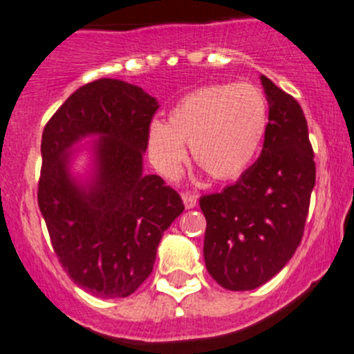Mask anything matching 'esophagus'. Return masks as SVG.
<instances>
[{
	"mask_svg": "<svg viewBox=\"0 0 354 354\" xmlns=\"http://www.w3.org/2000/svg\"><path fill=\"white\" fill-rule=\"evenodd\" d=\"M181 198H183V203L187 209H194L195 205H197V197L192 194H183L181 195Z\"/></svg>",
	"mask_w": 354,
	"mask_h": 354,
	"instance_id": "34e87169",
	"label": "esophagus"
}]
</instances>
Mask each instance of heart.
Instances as JSON below:
<instances>
[{
    "label": "heart",
    "mask_w": 354,
    "mask_h": 354,
    "mask_svg": "<svg viewBox=\"0 0 354 354\" xmlns=\"http://www.w3.org/2000/svg\"><path fill=\"white\" fill-rule=\"evenodd\" d=\"M267 124L269 102L259 87L205 85L180 99L167 123L149 124V156L164 176L176 178L190 144L194 160L212 180H236L259 154Z\"/></svg>",
    "instance_id": "heart-1"
}]
</instances>
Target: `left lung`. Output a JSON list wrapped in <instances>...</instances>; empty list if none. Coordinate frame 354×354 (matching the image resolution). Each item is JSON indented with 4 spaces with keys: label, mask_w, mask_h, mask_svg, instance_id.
<instances>
[{
    "label": "left lung",
    "mask_w": 354,
    "mask_h": 354,
    "mask_svg": "<svg viewBox=\"0 0 354 354\" xmlns=\"http://www.w3.org/2000/svg\"><path fill=\"white\" fill-rule=\"evenodd\" d=\"M260 80L269 101L260 157L234 185L200 197L205 267L230 291L262 286L286 266L301 241L315 187L301 106L267 77Z\"/></svg>",
    "instance_id": "left-lung-1"
}]
</instances>
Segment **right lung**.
<instances>
[{
  "label": "right lung",
  "mask_w": 354,
  "mask_h": 354,
  "mask_svg": "<svg viewBox=\"0 0 354 354\" xmlns=\"http://www.w3.org/2000/svg\"><path fill=\"white\" fill-rule=\"evenodd\" d=\"M159 102L116 78L82 85L42 131L37 202L53 250L77 286L99 298H127L151 276L164 231L183 200L157 174L142 173L147 130ZM96 142L88 187L67 173L71 145Z\"/></svg>",
  "instance_id": "add662e5"
}]
</instances>
